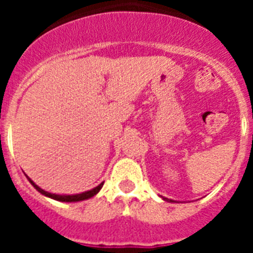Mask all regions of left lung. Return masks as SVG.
Listing matches in <instances>:
<instances>
[{"label":"left lung","mask_w":253,"mask_h":253,"mask_svg":"<svg viewBox=\"0 0 253 253\" xmlns=\"http://www.w3.org/2000/svg\"><path fill=\"white\" fill-rule=\"evenodd\" d=\"M163 199H165V200H169V199H166V198H163ZM169 202H172V200H169Z\"/></svg>","instance_id":"1"}]
</instances>
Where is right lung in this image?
I'll return each instance as SVG.
<instances>
[{
  "label": "right lung",
  "mask_w": 253,
  "mask_h": 253,
  "mask_svg": "<svg viewBox=\"0 0 253 253\" xmlns=\"http://www.w3.org/2000/svg\"><path fill=\"white\" fill-rule=\"evenodd\" d=\"M29 178V177H28ZM29 181L31 182V185L35 187V189L39 191L40 194H43V195L48 196V198H51L54 199V200H58V202H66V203H72V202H81V200H86V199H90L92 198V196H95L96 194L99 193L100 190H101L102 185H104V182L102 184H100L99 186L95 187V189L90 190V191H86V193H82V194H77V195H57V194H50L48 193V191H44L43 189H40L38 185H35L33 181L29 178Z\"/></svg>",
  "instance_id": "obj_1"
}]
</instances>
